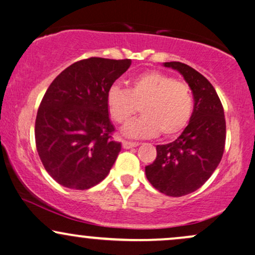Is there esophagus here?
I'll use <instances>...</instances> for the list:
<instances>
[{"mask_svg": "<svg viewBox=\"0 0 255 255\" xmlns=\"http://www.w3.org/2000/svg\"><path fill=\"white\" fill-rule=\"evenodd\" d=\"M139 144L137 142H133V141H127V140H122V147L124 148H131L135 147Z\"/></svg>", "mask_w": 255, "mask_h": 255, "instance_id": "esophagus-1", "label": "esophagus"}]
</instances>
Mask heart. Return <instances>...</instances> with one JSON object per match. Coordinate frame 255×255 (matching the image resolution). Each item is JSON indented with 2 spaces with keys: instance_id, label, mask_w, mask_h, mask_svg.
Segmentation results:
<instances>
[{
  "instance_id": "1",
  "label": "heart",
  "mask_w": 255,
  "mask_h": 255,
  "mask_svg": "<svg viewBox=\"0 0 255 255\" xmlns=\"http://www.w3.org/2000/svg\"><path fill=\"white\" fill-rule=\"evenodd\" d=\"M107 107L116 124H126L140 107L142 116L125 127L131 137L177 135L189 124L193 114V93L188 84L175 80L157 71L139 74L129 81L128 89L113 85L107 92Z\"/></svg>"
}]
</instances>
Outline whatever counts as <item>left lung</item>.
I'll use <instances>...</instances> for the list:
<instances>
[{
    "label": "left lung",
    "instance_id": "obj_1",
    "mask_svg": "<svg viewBox=\"0 0 255 255\" xmlns=\"http://www.w3.org/2000/svg\"><path fill=\"white\" fill-rule=\"evenodd\" d=\"M164 67L182 74L193 92L194 109L175 141L156 146L157 157L145 166V174L160 193L182 197L200 188L221 162L227 133L224 110L215 87L194 68L181 62H165Z\"/></svg>",
    "mask_w": 255,
    "mask_h": 255
}]
</instances>
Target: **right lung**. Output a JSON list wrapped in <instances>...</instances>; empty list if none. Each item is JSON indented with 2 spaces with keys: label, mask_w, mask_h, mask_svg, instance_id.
<instances>
[{
  "label": "right lung",
  "mask_w": 255,
  "mask_h": 255,
  "mask_svg": "<svg viewBox=\"0 0 255 255\" xmlns=\"http://www.w3.org/2000/svg\"><path fill=\"white\" fill-rule=\"evenodd\" d=\"M131 61L90 57L71 64L46 90L37 113L34 136L48 174L61 186L85 191L103 181L121 142L114 128L107 92Z\"/></svg>",
  "instance_id": "right-lung-1"
}]
</instances>
